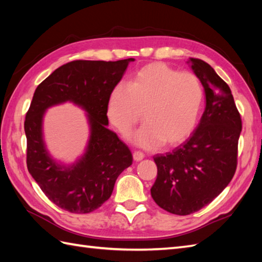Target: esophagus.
Instances as JSON below:
<instances>
[{
    "label": "esophagus",
    "mask_w": 262,
    "mask_h": 262,
    "mask_svg": "<svg viewBox=\"0 0 262 262\" xmlns=\"http://www.w3.org/2000/svg\"><path fill=\"white\" fill-rule=\"evenodd\" d=\"M144 157H145V155H144V153H142L140 151H135L134 153H133V159H134L135 162H140V161H142L144 159Z\"/></svg>",
    "instance_id": "34e87169"
}]
</instances>
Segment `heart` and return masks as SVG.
I'll return each instance as SVG.
<instances>
[{
	"label": "heart",
	"instance_id": "b5f03b06",
	"mask_svg": "<svg viewBox=\"0 0 262 262\" xmlns=\"http://www.w3.org/2000/svg\"><path fill=\"white\" fill-rule=\"evenodd\" d=\"M204 92L196 75L178 72L162 62L144 65L130 80L111 90L107 115L120 134L130 133L143 111L145 121L134 136L137 146L154 149L173 146L191 134L202 108Z\"/></svg>",
	"mask_w": 262,
	"mask_h": 262
}]
</instances>
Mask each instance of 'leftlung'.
<instances>
[{"label":"left lung","mask_w":262,"mask_h":262,"mask_svg":"<svg viewBox=\"0 0 262 262\" xmlns=\"http://www.w3.org/2000/svg\"><path fill=\"white\" fill-rule=\"evenodd\" d=\"M205 90L206 107L191 136L173 151L158 154L154 202L176 215L205 207L224 190L236 170L242 121L230 86L202 59L187 62Z\"/></svg>","instance_id":"1"}]
</instances>
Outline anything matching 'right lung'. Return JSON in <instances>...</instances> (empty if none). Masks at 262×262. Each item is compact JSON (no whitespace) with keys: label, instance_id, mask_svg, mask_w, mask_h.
I'll return each mask as SVG.
<instances>
[{"label":"right lung","instance_id":"add662e5","mask_svg":"<svg viewBox=\"0 0 262 262\" xmlns=\"http://www.w3.org/2000/svg\"><path fill=\"white\" fill-rule=\"evenodd\" d=\"M134 60H74L55 70L33 93L25 121L28 171L59 208L75 214L96 210L110 198L117 178L132 165L129 148L108 128L107 103ZM65 102L84 110L89 125L85 152L71 165L54 159L43 137L46 111Z\"/></svg>","mask_w":262,"mask_h":262}]
</instances>
